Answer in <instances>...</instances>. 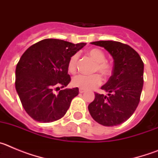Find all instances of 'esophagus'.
Returning a JSON list of instances; mask_svg holds the SVG:
<instances>
[{
  "label": "esophagus",
  "mask_w": 158,
  "mask_h": 158,
  "mask_svg": "<svg viewBox=\"0 0 158 158\" xmlns=\"http://www.w3.org/2000/svg\"><path fill=\"white\" fill-rule=\"evenodd\" d=\"M79 93H85V89H79Z\"/></svg>",
  "instance_id": "1"
}]
</instances>
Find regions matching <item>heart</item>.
<instances>
[{
  "instance_id": "heart-1",
  "label": "heart",
  "mask_w": 158,
  "mask_h": 158,
  "mask_svg": "<svg viewBox=\"0 0 158 158\" xmlns=\"http://www.w3.org/2000/svg\"><path fill=\"white\" fill-rule=\"evenodd\" d=\"M88 54L91 57L96 64L93 68V72H99L104 77H107L111 74V67L106 61L104 53L97 48H93L88 51ZM78 62V54H74L70 57L68 62V69L70 73H74L77 70ZM102 82V78L98 73L93 75L79 74L72 79V84L76 87L83 89H92L100 85Z\"/></svg>"
}]
</instances>
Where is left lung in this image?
<instances>
[{
    "mask_svg": "<svg viewBox=\"0 0 158 158\" xmlns=\"http://www.w3.org/2000/svg\"><path fill=\"white\" fill-rule=\"evenodd\" d=\"M104 47L113 58L112 75L101 89L107 96L95 93L89 111L103 126H117L127 121L136 110L143 87L144 64L130 46L116 41L92 42Z\"/></svg>",
    "mask_w": 158,
    "mask_h": 158,
    "instance_id": "left-lung-1",
    "label": "left lung"
}]
</instances>
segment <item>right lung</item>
I'll use <instances>...</instances> for the list:
<instances>
[{"label": "right lung", "mask_w": 158, "mask_h": 158, "mask_svg": "<svg viewBox=\"0 0 158 158\" xmlns=\"http://www.w3.org/2000/svg\"><path fill=\"white\" fill-rule=\"evenodd\" d=\"M86 43L73 44L46 39L31 46L16 68V89L26 112L40 123L56 121L65 115L78 88L54 90L68 85V62Z\"/></svg>", "instance_id": "1"}]
</instances>
